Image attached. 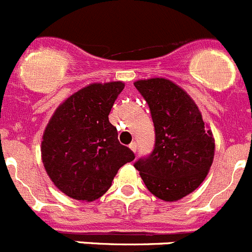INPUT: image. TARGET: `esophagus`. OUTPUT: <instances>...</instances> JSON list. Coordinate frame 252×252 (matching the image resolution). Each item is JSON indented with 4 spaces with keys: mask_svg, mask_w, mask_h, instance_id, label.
<instances>
[{
    "mask_svg": "<svg viewBox=\"0 0 252 252\" xmlns=\"http://www.w3.org/2000/svg\"><path fill=\"white\" fill-rule=\"evenodd\" d=\"M128 148H130L131 150L133 151V153H136V150H137V144H136V142H131L130 145H128Z\"/></svg>",
    "mask_w": 252,
    "mask_h": 252,
    "instance_id": "esophagus-1",
    "label": "esophagus"
}]
</instances>
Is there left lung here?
Segmentation results:
<instances>
[{
    "label": "left lung",
    "mask_w": 252,
    "mask_h": 252,
    "mask_svg": "<svg viewBox=\"0 0 252 252\" xmlns=\"http://www.w3.org/2000/svg\"><path fill=\"white\" fill-rule=\"evenodd\" d=\"M149 106L155 144L133 166L146 188L162 201H178L207 177L215 157L212 133L204 130L197 104L173 82L153 78L135 82Z\"/></svg>",
    "instance_id": "1"
}]
</instances>
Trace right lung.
Returning a JSON list of instances; mask_svg holds the SVG:
<instances>
[{"mask_svg": "<svg viewBox=\"0 0 252 252\" xmlns=\"http://www.w3.org/2000/svg\"><path fill=\"white\" fill-rule=\"evenodd\" d=\"M124 87L122 82H111L78 91L58 107L46 126L41 142L44 166L69 197L97 199L108 190L117 170L135 159L108 121Z\"/></svg>", "mask_w": 252, "mask_h": 252, "instance_id": "right-lung-1", "label": "right lung"}]
</instances>
